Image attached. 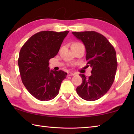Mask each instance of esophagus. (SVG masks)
<instances>
[{"label": "esophagus", "instance_id": "34e87169", "mask_svg": "<svg viewBox=\"0 0 134 134\" xmlns=\"http://www.w3.org/2000/svg\"><path fill=\"white\" fill-rule=\"evenodd\" d=\"M75 74L72 73V72H69L68 73V76H72V75H74Z\"/></svg>", "mask_w": 134, "mask_h": 134}]
</instances>
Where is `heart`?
Masks as SVG:
<instances>
[{
    "label": "heart",
    "instance_id": "b5f03b06",
    "mask_svg": "<svg viewBox=\"0 0 134 134\" xmlns=\"http://www.w3.org/2000/svg\"><path fill=\"white\" fill-rule=\"evenodd\" d=\"M75 44H79V43H75Z\"/></svg>",
    "mask_w": 134,
    "mask_h": 134
}]
</instances>
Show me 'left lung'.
<instances>
[{
	"label": "left lung",
	"mask_w": 134,
	"mask_h": 134,
	"mask_svg": "<svg viewBox=\"0 0 134 134\" xmlns=\"http://www.w3.org/2000/svg\"><path fill=\"white\" fill-rule=\"evenodd\" d=\"M72 33L85 45L86 66L92 68L89 78L79 74L82 83L76 88V93L85 100H97L107 93L114 81L118 67L115 49L100 33L94 31Z\"/></svg>",
	"instance_id": "8db88e82"
}]
</instances>
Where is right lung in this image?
<instances>
[{
  "instance_id": "right-lung-1",
  "label": "right lung",
  "mask_w": 134,
  "mask_h": 134,
  "mask_svg": "<svg viewBox=\"0 0 134 134\" xmlns=\"http://www.w3.org/2000/svg\"><path fill=\"white\" fill-rule=\"evenodd\" d=\"M69 32L37 33L20 50L18 63L22 83L38 100L46 101L55 98L62 81L66 78L67 72L63 71L50 70L49 60L58 54Z\"/></svg>"
}]
</instances>
